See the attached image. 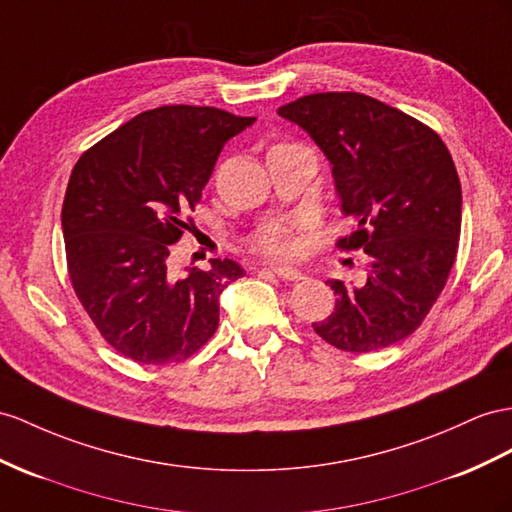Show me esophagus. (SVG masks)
I'll use <instances>...</instances> for the list:
<instances>
[{
    "instance_id": "obj_1",
    "label": "esophagus",
    "mask_w": 512,
    "mask_h": 512,
    "mask_svg": "<svg viewBox=\"0 0 512 512\" xmlns=\"http://www.w3.org/2000/svg\"><path fill=\"white\" fill-rule=\"evenodd\" d=\"M268 270H270L272 274H277V277H279V279H283V281H300V279H305V277H303V272L296 270V268H287V266H268Z\"/></svg>"
}]
</instances>
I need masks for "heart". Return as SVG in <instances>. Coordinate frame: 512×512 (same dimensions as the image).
I'll use <instances>...</instances> for the list:
<instances>
[{
    "instance_id": "obj_1",
    "label": "heart",
    "mask_w": 512,
    "mask_h": 512,
    "mask_svg": "<svg viewBox=\"0 0 512 512\" xmlns=\"http://www.w3.org/2000/svg\"><path fill=\"white\" fill-rule=\"evenodd\" d=\"M253 248L268 257H292L296 251L292 222H272V225L259 229L253 238Z\"/></svg>"
}]
</instances>
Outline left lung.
I'll list each match as a JSON object with an SVG mask.
<instances>
[{
  "label": "left lung",
  "mask_w": 512,
  "mask_h": 512,
  "mask_svg": "<svg viewBox=\"0 0 512 512\" xmlns=\"http://www.w3.org/2000/svg\"><path fill=\"white\" fill-rule=\"evenodd\" d=\"M333 166L342 214L355 231L337 240L370 257L361 287L326 281L335 311L313 322L346 352L381 350L419 329L454 266L461 238V181L428 125L361 93H316L279 108Z\"/></svg>",
  "instance_id": "left-lung-1"
}]
</instances>
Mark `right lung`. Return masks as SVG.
Instances as JSON below:
<instances>
[{
    "mask_svg": "<svg viewBox=\"0 0 512 512\" xmlns=\"http://www.w3.org/2000/svg\"><path fill=\"white\" fill-rule=\"evenodd\" d=\"M255 116L162 106L134 116L77 160L62 203L73 290L101 337L123 357L168 365L218 329V298L240 264L168 277L170 244L188 227L225 142Z\"/></svg>",
    "mask_w": 512,
    "mask_h": 512,
    "instance_id": "1",
    "label": "right lung"
}]
</instances>
